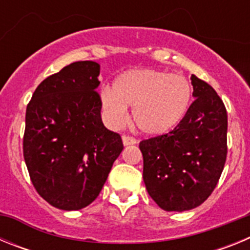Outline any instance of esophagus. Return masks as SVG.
Listing matches in <instances>:
<instances>
[{"label":"esophagus","instance_id":"obj_1","mask_svg":"<svg viewBox=\"0 0 250 250\" xmlns=\"http://www.w3.org/2000/svg\"><path fill=\"white\" fill-rule=\"evenodd\" d=\"M123 143L125 146H127V145H134L136 144V139L131 138V136H127V135H124L123 136Z\"/></svg>","mask_w":250,"mask_h":250}]
</instances>
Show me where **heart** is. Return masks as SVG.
Segmentation results:
<instances>
[{"instance_id": "b5f03b06", "label": "heart", "mask_w": 250, "mask_h": 250, "mask_svg": "<svg viewBox=\"0 0 250 250\" xmlns=\"http://www.w3.org/2000/svg\"><path fill=\"white\" fill-rule=\"evenodd\" d=\"M100 99L110 125L123 124L127 106H134L132 118L138 129L156 136L173 130L187 116L193 87L183 75L132 68L115 79L112 90L104 89Z\"/></svg>"}]
</instances>
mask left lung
Instances as JSON below:
<instances>
[{
    "label": "left lung",
    "mask_w": 250,
    "mask_h": 250,
    "mask_svg": "<svg viewBox=\"0 0 250 250\" xmlns=\"http://www.w3.org/2000/svg\"><path fill=\"white\" fill-rule=\"evenodd\" d=\"M194 103L178 126L139 145L143 179L152 200L167 211L199 207L213 193L227 159L228 116L209 83L191 75Z\"/></svg>",
    "instance_id": "1"
}]
</instances>
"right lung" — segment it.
<instances>
[{
  "label": "right lung",
  "instance_id": "obj_1",
  "mask_svg": "<svg viewBox=\"0 0 250 250\" xmlns=\"http://www.w3.org/2000/svg\"><path fill=\"white\" fill-rule=\"evenodd\" d=\"M99 75L95 61L70 63L37 86L26 109V167L37 193L57 209L91 204L124 149L101 120Z\"/></svg>",
  "mask_w": 250,
  "mask_h": 250
}]
</instances>
